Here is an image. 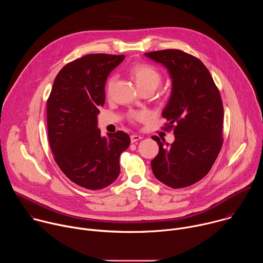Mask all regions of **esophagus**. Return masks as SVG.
Segmentation results:
<instances>
[{"label": "esophagus", "instance_id": "1", "mask_svg": "<svg viewBox=\"0 0 263 263\" xmlns=\"http://www.w3.org/2000/svg\"><path fill=\"white\" fill-rule=\"evenodd\" d=\"M130 138H131V142H137L138 140H140L142 138V136L137 135V134H133V135L130 136Z\"/></svg>", "mask_w": 263, "mask_h": 263}]
</instances>
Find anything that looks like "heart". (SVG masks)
<instances>
[{"label": "heart", "instance_id": "heart-1", "mask_svg": "<svg viewBox=\"0 0 263 263\" xmlns=\"http://www.w3.org/2000/svg\"><path fill=\"white\" fill-rule=\"evenodd\" d=\"M131 74L133 79L135 80V83L137 87L140 90L144 89H152L153 91L161 84L162 82V74L160 71L153 65L141 63L136 64L131 68ZM117 81V78L110 77L106 84V92L107 95H110L112 88L115 86V83ZM143 117L142 114H133L131 116L132 119L138 120Z\"/></svg>", "mask_w": 263, "mask_h": 263}]
</instances>
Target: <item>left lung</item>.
Wrapping results in <instances>:
<instances>
[{
    "label": "left lung",
    "instance_id": "1",
    "mask_svg": "<svg viewBox=\"0 0 263 263\" xmlns=\"http://www.w3.org/2000/svg\"><path fill=\"white\" fill-rule=\"evenodd\" d=\"M162 64L172 79V93L162 117L174 128L175 140L159 145L151 161L154 176L172 189H183L203 179L222 145L223 107L219 91L204 63L180 50L144 54Z\"/></svg>",
    "mask_w": 263,
    "mask_h": 263
}]
</instances>
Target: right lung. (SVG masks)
<instances>
[{"label": "right lung", "mask_w": 263, "mask_h": 263, "mask_svg": "<svg viewBox=\"0 0 263 263\" xmlns=\"http://www.w3.org/2000/svg\"><path fill=\"white\" fill-rule=\"evenodd\" d=\"M124 58L89 54L67 63L56 76L47 102L54 159L70 181L87 190H102L117 180L120 156L130 144L127 133L102 136L98 128L107 77Z\"/></svg>", "instance_id": "add662e5"}]
</instances>
